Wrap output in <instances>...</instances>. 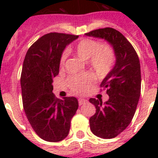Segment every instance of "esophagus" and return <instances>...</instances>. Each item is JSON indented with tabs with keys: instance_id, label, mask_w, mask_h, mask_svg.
Instances as JSON below:
<instances>
[{
	"instance_id": "34e87169",
	"label": "esophagus",
	"mask_w": 158,
	"mask_h": 158,
	"mask_svg": "<svg viewBox=\"0 0 158 158\" xmlns=\"http://www.w3.org/2000/svg\"><path fill=\"white\" fill-rule=\"evenodd\" d=\"M87 102H88V101H87L86 99H84V98H79V106L84 105V104L87 103Z\"/></svg>"
}]
</instances>
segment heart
Segmentation results:
<instances>
[{"instance_id":"b5f03b06","label":"heart","mask_w":158,"mask_h":158,"mask_svg":"<svg viewBox=\"0 0 158 158\" xmlns=\"http://www.w3.org/2000/svg\"><path fill=\"white\" fill-rule=\"evenodd\" d=\"M77 56L84 60H89L90 66L98 76H104L110 71L115 61L112 49L106 45H102L98 41L83 39L73 48ZM66 60V53H63L60 60V66H63ZM94 79L90 74L81 76H72L69 79L70 88L77 94H84L91 86Z\"/></svg>"}]
</instances>
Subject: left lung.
Listing matches in <instances>:
<instances>
[{"instance_id":"1","label":"left lung","mask_w":158,"mask_h":158,"mask_svg":"<svg viewBox=\"0 0 158 158\" xmlns=\"http://www.w3.org/2000/svg\"><path fill=\"white\" fill-rule=\"evenodd\" d=\"M85 35L106 41L114 49L115 63L101 83L108 101L90 98L96 113L89 119L91 131L102 139H112L132 120L141 92L140 62L135 48L122 33L112 28H99Z\"/></svg>"}]
</instances>
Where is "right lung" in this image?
Returning a JSON list of instances; mask_svg holds the SVG:
<instances>
[{
    "instance_id": "obj_1",
    "label": "right lung",
    "mask_w": 158,
    "mask_h": 158,
    "mask_svg": "<svg viewBox=\"0 0 158 158\" xmlns=\"http://www.w3.org/2000/svg\"><path fill=\"white\" fill-rule=\"evenodd\" d=\"M79 36L50 33L37 40L26 53L20 84L26 116L36 134L48 142H59L69 135L70 121L79 107L74 97L56 98L53 78L59 74L64 48Z\"/></svg>"
}]
</instances>
